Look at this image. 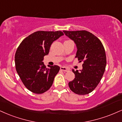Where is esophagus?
I'll return each instance as SVG.
<instances>
[{
    "instance_id": "obj_1",
    "label": "esophagus",
    "mask_w": 122,
    "mask_h": 122,
    "mask_svg": "<svg viewBox=\"0 0 122 122\" xmlns=\"http://www.w3.org/2000/svg\"><path fill=\"white\" fill-rule=\"evenodd\" d=\"M60 69H61V70H62V71H69V69L67 68V67H64V66H61L60 67Z\"/></svg>"
}]
</instances>
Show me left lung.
<instances>
[{
  "label": "left lung",
  "mask_w": 122,
  "mask_h": 122,
  "mask_svg": "<svg viewBox=\"0 0 122 122\" xmlns=\"http://www.w3.org/2000/svg\"><path fill=\"white\" fill-rule=\"evenodd\" d=\"M77 46L76 56L83 61L82 69L74 71L75 78L69 82L70 90L79 95L91 93L101 81L106 65V57L102 42L87 30L63 31Z\"/></svg>",
  "instance_id": "left-lung-1"
}]
</instances>
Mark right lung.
Masks as SVG:
<instances>
[{
  "mask_svg": "<svg viewBox=\"0 0 122 122\" xmlns=\"http://www.w3.org/2000/svg\"><path fill=\"white\" fill-rule=\"evenodd\" d=\"M64 35L61 31H37L22 41L15 56L16 70L24 86L36 94H42L52 86L60 67L47 68L42 61L54 41Z\"/></svg>",
  "mask_w": 122,
  "mask_h": 122,
  "instance_id": "obj_1",
  "label": "right lung"
}]
</instances>
